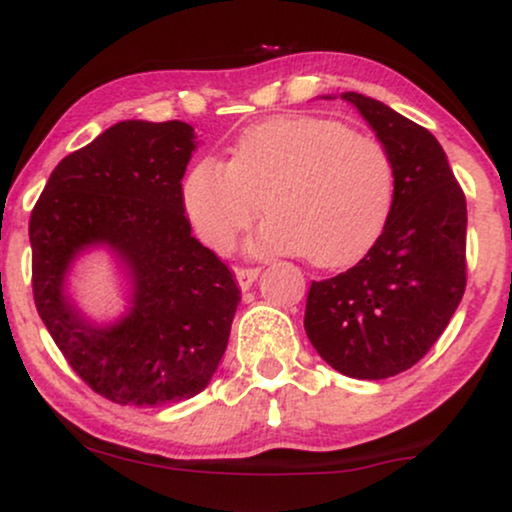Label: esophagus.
<instances>
[{
    "label": "esophagus",
    "mask_w": 512,
    "mask_h": 512,
    "mask_svg": "<svg viewBox=\"0 0 512 512\" xmlns=\"http://www.w3.org/2000/svg\"><path fill=\"white\" fill-rule=\"evenodd\" d=\"M236 281L238 286H241V290H248L252 283H255V278L260 276V269L255 267H236Z\"/></svg>",
    "instance_id": "obj_1"
}]
</instances>
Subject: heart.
I'll list each match as a JSON object with an SVG mask.
<instances>
[{
	"instance_id": "heart-1",
	"label": "heart",
	"mask_w": 512,
	"mask_h": 512,
	"mask_svg": "<svg viewBox=\"0 0 512 512\" xmlns=\"http://www.w3.org/2000/svg\"><path fill=\"white\" fill-rule=\"evenodd\" d=\"M397 196L383 141L323 115H278L245 129L229 165L200 160L184 179V210L210 248L226 252L260 217L257 248L307 255L316 267L361 260Z\"/></svg>"
}]
</instances>
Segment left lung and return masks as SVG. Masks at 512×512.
<instances>
[{"instance_id":"8db88e82","label":"left lung","mask_w":512,"mask_h":512,"mask_svg":"<svg viewBox=\"0 0 512 512\" xmlns=\"http://www.w3.org/2000/svg\"><path fill=\"white\" fill-rule=\"evenodd\" d=\"M390 151L397 196L385 231L352 269L312 281L304 331L335 371L383 380L418 364L465 293V193L425 127L345 92Z\"/></svg>"}]
</instances>
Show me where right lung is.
Instances as JSON below:
<instances>
[{"label": "right lung", "mask_w": 512, "mask_h": 512, "mask_svg": "<svg viewBox=\"0 0 512 512\" xmlns=\"http://www.w3.org/2000/svg\"><path fill=\"white\" fill-rule=\"evenodd\" d=\"M193 127L125 120L66 155L30 215L32 295L70 368L115 404L191 399L217 371L241 302L234 274L191 236ZM108 244L128 274L123 314L96 327L65 295L74 257Z\"/></svg>", "instance_id": "obj_1"}]
</instances>
